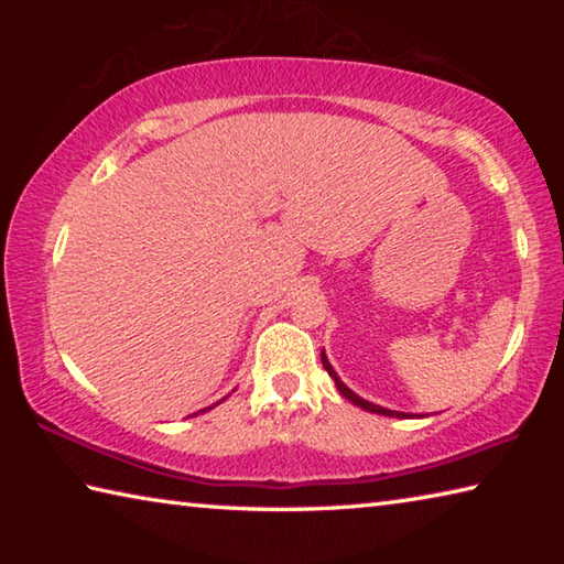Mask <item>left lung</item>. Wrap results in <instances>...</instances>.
<instances>
[{
  "label": "left lung",
  "mask_w": 564,
  "mask_h": 564,
  "mask_svg": "<svg viewBox=\"0 0 564 564\" xmlns=\"http://www.w3.org/2000/svg\"><path fill=\"white\" fill-rule=\"evenodd\" d=\"M321 362H323V368L328 370V376L336 380V388H338V393L343 395V398H348L352 405H358V408H362V410H368V413H376V415H388V417H413L410 413H400V410H388V408H380V405H376V403H370V400H366V398H360L358 393H352V390L343 383V380L338 378V373L336 370H333V366L328 362V356H326V350H321ZM420 417V415H417Z\"/></svg>",
  "instance_id": "8db88e82"
}]
</instances>
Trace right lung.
<instances>
[{
    "label": "right lung",
    "mask_w": 564,
    "mask_h": 564,
    "mask_svg": "<svg viewBox=\"0 0 564 564\" xmlns=\"http://www.w3.org/2000/svg\"><path fill=\"white\" fill-rule=\"evenodd\" d=\"M218 405V403H216ZM214 408V405H212ZM212 408H204V410H198V413H206V410H212ZM198 413H194V415H198ZM194 415H191V417H194Z\"/></svg>",
    "instance_id": "obj_1"
}]
</instances>
